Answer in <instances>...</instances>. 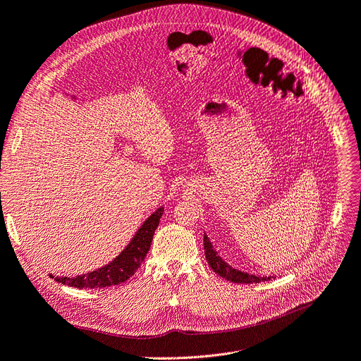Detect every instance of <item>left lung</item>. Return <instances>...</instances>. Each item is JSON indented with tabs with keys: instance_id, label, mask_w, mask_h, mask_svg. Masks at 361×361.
Wrapping results in <instances>:
<instances>
[{
	"instance_id": "8db88e82",
	"label": "left lung",
	"mask_w": 361,
	"mask_h": 361,
	"mask_svg": "<svg viewBox=\"0 0 361 361\" xmlns=\"http://www.w3.org/2000/svg\"><path fill=\"white\" fill-rule=\"evenodd\" d=\"M204 250H205V257L207 262L209 263L211 269L216 274H219L221 278L228 279L231 283H243V284H251V283H262V281H268V279H272L274 276H259V275H251L248 272L238 271L232 268L231 264L226 263L220 256L219 252L212 247L209 238L204 235Z\"/></svg>"
}]
</instances>
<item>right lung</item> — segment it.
Returning <instances> with one entry per match:
<instances>
[{
  "instance_id": "1",
  "label": "right lung",
  "mask_w": 361,
  "mask_h": 361,
  "mask_svg": "<svg viewBox=\"0 0 361 361\" xmlns=\"http://www.w3.org/2000/svg\"><path fill=\"white\" fill-rule=\"evenodd\" d=\"M162 214L164 207H160L142 223V226L137 231L135 236L130 239V243L125 247V250L109 264H105L102 268H98L85 275H77L70 278L56 276L50 274V278L61 284L75 288H102L118 286L128 281V279L137 272V269L140 268L147 256V251L150 250L154 231L157 229Z\"/></svg>"
}]
</instances>
